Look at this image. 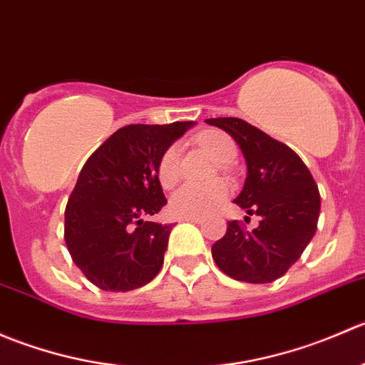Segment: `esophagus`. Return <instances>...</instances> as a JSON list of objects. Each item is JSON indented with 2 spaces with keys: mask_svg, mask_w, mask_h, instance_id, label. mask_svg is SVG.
I'll list each match as a JSON object with an SVG mask.
<instances>
[{
  "mask_svg": "<svg viewBox=\"0 0 365 365\" xmlns=\"http://www.w3.org/2000/svg\"><path fill=\"white\" fill-rule=\"evenodd\" d=\"M180 220H183V222H194V224L203 222V219H201V217H182Z\"/></svg>",
  "mask_w": 365,
  "mask_h": 365,
  "instance_id": "obj_1",
  "label": "esophagus"
}]
</instances>
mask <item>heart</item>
Returning a JSON list of instances; mask_svg holds the SVG:
<instances>
[{
	"label": "heart",
	"instance_id": "obj_1",
	"mask_svg": "<svg viewBox=\"0 0 365 365\" xmlns=\"http://www.w3.org/2000/svg\"><path fill=\"white\" fill-rule=\"evenodd\" d=\"M201 148L213 157L217 162L233 160L237 155L235 143L226 134L210 130L197 138ZM180 178V150L176 145L168 146L157 162V180L162 187H171ZM230 194V185L226 182L192 183L187 182L180 185L169 197V210L176 217H203L217 208Z\"/></svg>",
	"mask_w": 365,
	"mask_h": 365
}]
</instances>
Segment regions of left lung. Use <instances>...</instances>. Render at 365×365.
Listing matches in <instances>:
<instances>
[{"label": "left lung", "mask_w": 365, "mask_h": 365, "mask_svg": "<svg viewBox=\"0 0 365 365\" xmlns=\"http://www.w3.org/2000/svg\"><path fill=\"white\" fill-rule=\"evenodd\" d=\"M205 121L240 146L247 178L235 203L261 219L252 231L230 220L226 235L212 245L213 261L237 281L267 284L282 277L314 237L322 206L318 185L289 146L254 125L240 118Z\"/></svg>", "instance_id": "left-lung-1"}]
</instances>
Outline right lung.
Listing matches in <instances>:
<instances>
[{"instance_id":"obj_1","label":"right lung","mask_w":365,"mask_h":365,"mask_svg":"<svg viewBox=\"0 0 365 365\" xmlns=\"http://www.w3.org/2000/svg\"><path fill=\"white\" fill-rule=\"evenodd\" d=\"M192 125H127L81 169L65 208V244L97 288L130 292L160 272L173 226L145 220L168 205L157 162Z\"/></svg>"}]
</instances>
